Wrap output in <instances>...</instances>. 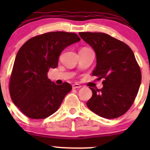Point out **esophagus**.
<instances>
[{"instance_id":"1","label":"esophagus","mask_w":150,"mask_h":150,"mask_svg":"<svg viewBox=\"0 0 150 150\" xmlns=\"http://www.w3.org/2000/svg\"><path fill=\"white\" fill-rule=\"evenodd\" d=\"M81 88V86L78 83H74L72 84V88Z\"/></svg>"}]
</instances>
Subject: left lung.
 <instances>
[{
	"mask_svg": "<svg viewBox=\"0 0 150 150\" xmlns=\"http://www.w3.org/2000/svg\"><path fill=\"white\" fill-rule=\"evenodd\" d=\"M79 35L96 53L92 75L103 80L102 88H90L93 94L87 107L104 118L120 117L134 103L142 81L134 52L128 45L105 33L86 32Z\"/></svg>",
	"mask_w": 150,
	"mask_h": 150,
	"instance_id": "obj_1",
	"label": "left lung"
}]
</instances>
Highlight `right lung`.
Masks as SVG:
<instances>
[{
  "instance_id": "add662e5",
  "label": "right lung",
  "mask_w": 150,
  "mask_h": 150,
  "mask_svg": "<svg viewBox=\"0 0 150 150\" xmlns=\"http://www.w3.org/2000/svg\"><path fill=\"white\" fill-rule=\"evenodd\" d=\"M81 40L78 35L51 32L28 40L15 58L9 92L13 104L27 117L43 119L54 114L72 90L68 83L55 84L47 76L58 66L59 57L69 45Z\"/></svg>"
}]
</instances>
